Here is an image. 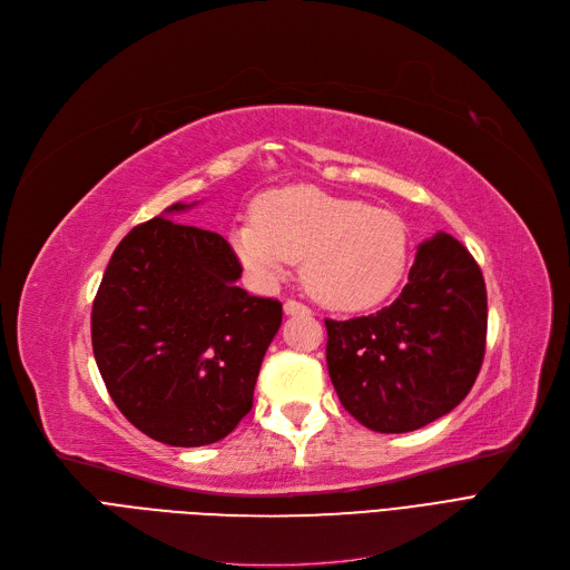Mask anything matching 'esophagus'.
<instances>
[{"instance_id": "1", "label": "esophagus", "mask_w": 570, "mask_h": 570, "mask_svg": "<svg viewBox=\"0 0 570 570\" xmlns=\"http://www.w3.org/2000/svg\"><path fill=\"white\" fill-rule=\"evenodd\" d=\"M284 314L286 316H305V314H309V307H305L303 303H297V301H286L284 303Z\"/></svg>"}]
</instances>
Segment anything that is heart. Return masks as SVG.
Instances as JSON below:
<instances>
[{
  "label": "heart",
  "mask_w": 570,
  "mask_h": 570,
  "mask_svg": "<svg viewBox=\"0 0 570 570\" xmlns=\"http://www.w3.org/2000/svg\"><path fill=\"white\" fill-rule=\"evenodd\" d=\"M230 245L258 286H275L293 261H303L305 288L337 312L376 307L406 265V228L397 215L316 187L265 196L256 217L230 228Z\"/></svg>",
  "instance_id": "b5f03b06"
}]
</instances>
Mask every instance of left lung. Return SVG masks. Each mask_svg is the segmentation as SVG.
<instances>
[{"instance_id":"1","label":"left lung","mask_w":570,"mask_h":570,"mask_svg":"<svg viewBox=\"0 0 570 570\" xmlns=\"http://www.w3.org/2000/svg\"><path fill=\"white\" fill-rule=\"evenodd\" d=\"M325 327L327 372L355 421L381 434L421 430L451 413L481 372L483 273L453 235L439 230L417 245L391 307Z\"/></svg>"}]
</instances>
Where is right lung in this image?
<instances>
[{"instance_id": "right-lung-1", "label": "right lung", "mask_w": 570, "mask_h": 570, "mask_svg": "<svg viewBox=\"0 0 570 570\" xmlns=\"http://www.w3.org/2000/svg\"><path fill=\"white\" fill-rule=\"evenodd\" d=\"M117 245L92 307V348L117 409L149 439L196 448L252 411L282 303L235 282L243 265L219 233L166 217Z\"/></svg>"}]
</instances>
